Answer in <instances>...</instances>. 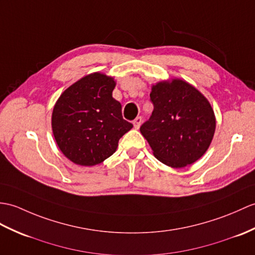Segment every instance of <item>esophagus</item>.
Masks as SVG:
<instances>
[{"mask_svg":"<svg viewBox=\"0 0 255 255\" xmlns=\"http://www.w3.org/2000/svg\"><path fill=\"white\" fill-rule=\"evenodd\" d=\"M141 123H142V117H141V116H138V117L135 118V120L133 121V126H134V128H135V129H139V127H140V125H141Z\"/></svg>","mask_w":255,"mask_h":255,"instance_id":"1","label":"esophagus"}]
</instances>
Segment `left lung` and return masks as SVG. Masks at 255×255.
Wrapping results in <instances>:
<instances>
[{"mask_svg":"<svg viewBox=\"0 0 255 255\" xmlns=\"http://www.w3.org/2000/svg\"><path fill=\"white\" fill-rule=\"evenodd\" d=\"M152 115L140 127L153 154L174 168L194 163L209 149L215 132L212 106L188 82L174 79L152 87Z\"/></svg>","mask_w":255,"mask_h":255,"instance_id":"8db88e82","label":"left lung"}]
</instances>
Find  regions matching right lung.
Returning <instances> with one entry per match:
<instances>
[{
	"label": "right lung",
	"mask_w": 255,
	"mask_h": 255,
	"mask_svg": "<svg viewBox=\"0 0 255 255\" xmlns=\"http://www.w3.org/2000/svg\"><path fill=\"white\" fill-rule=\"evenodd\" d=\"M115 81L94 73L66 89L53 109L52 129L63 154L75 164L93 166L116 151L118 141L132 128L112 97Z\"/></svg>",
	"instance_id": "obj_1"
}]
</instances>
